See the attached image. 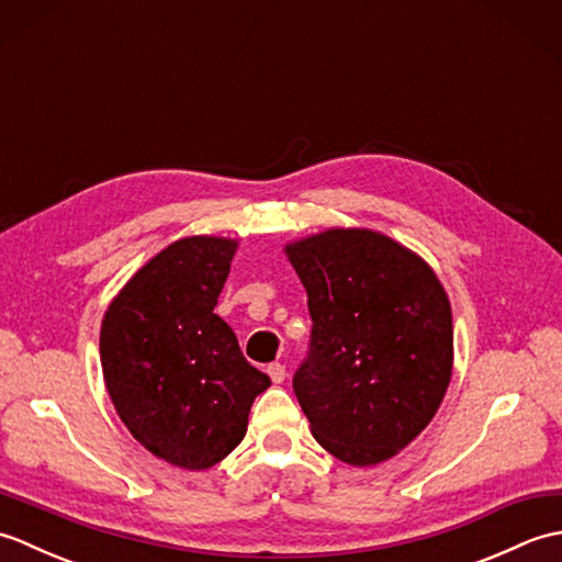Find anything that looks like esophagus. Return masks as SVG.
<instances>
[{
	"label": "esophagus",
	"instance_id": "1",
	"mask_svg": "<svg viewBox=\"0 0 562 562\" xmlns=\"http://www.w3.org/2000/svg\"><path fill=\"white\" fill-rule=\"evenodd\" d=\"M268 376L272 379V384H282L284 376H288V372H284V364H280V362L268 364Z\"/></svg>",
	"mask_w": 562,
	"mask_h": 562
}]
</instances>
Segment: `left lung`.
<instances>
[{
  "label": "left lung",
  "mask_w": 562,
  "mask_h": 562,
  "mask_svg": "<svg viewBox=\"0 0 562 562\" xmlns=\"http://www.w3.org/2000/svg\"><path fill=\"white\" fill-rule=\"evenodd\" d=\"M312 314L294 393L312 435L350 465L396 457L439 411L453 372L451 304L429 262L364 226L284 244Z\"/></svg>",
  "instance_id": "obj_1"
}]
</instances>
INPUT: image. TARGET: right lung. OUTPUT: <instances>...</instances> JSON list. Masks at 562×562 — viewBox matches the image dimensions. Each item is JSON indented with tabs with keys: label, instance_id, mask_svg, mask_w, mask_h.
Instances as JSON below:
<instances>
[{
	"label": "right lung",
	"instance_id": "1",
	"mask_svg": "<svg viewBox=\"0 0 562 562\" xmlns=\"http://www.w3.org/2000/svg\"><path fill=\"white\" fill-rule=\"evenodd\" d=\"M238 238L186 236L151 256L101 321V369L125 427L157 459L205 471L241 445L270 376L214 314Z\"/></svg>",
	"mask_w": 562,
	"mask_h": 562
}]
</instances>
